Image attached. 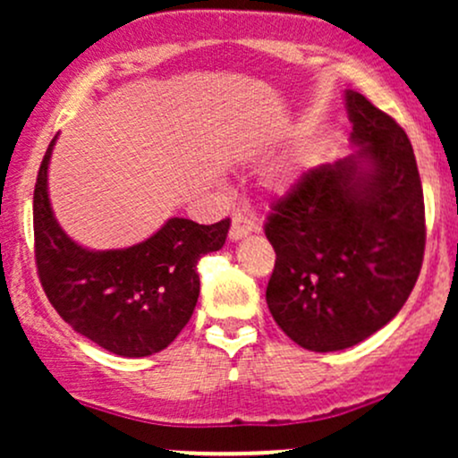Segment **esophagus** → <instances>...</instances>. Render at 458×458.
<instances>
[{
	"mask_svg": "<svg viewBox=\"0 0 458 458\" xmlns=\"http://www.w3.org/2000/svg\"><path fill=\"white\" fill-rule=\"evenodd\" d=\"M251 233H254V224L245 219L243 215H234L233 224H230V241H241Z\"/></svg>",
	"mask_w": 458,
	"mask_h": 458,
	"instance_id": "obj_1",
	"label": "esophagus"
}]
</instances>
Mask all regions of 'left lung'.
I'll list each match as a JSON object with an SVG mask.
<instances>
[{
	"label": "left lung",
	"instance_id": "obj_1",
	"mask_svg": "<svg viewBox=\"0 0 458 458\" xmlns=\"http://www.w3.org/2000/svg\"><path fill=\"white\" fill-rule=\"evenodd\" d=\"M353 152L299 178L273 207L267 306L293 343L317 353L370 338L401 312L424 259V196L407 133L344 90Z\"/></svg>",
	"mask_w": 458,
	"mask_h": 458
}]
</instances>
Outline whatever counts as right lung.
I'll return each mask as SVG.
<instances>
[{"label": "right lung", "instance_id": "obj_1", "mask_svg": "<svg viewBox=\"0 0 458 458\" xmlns=\"http://www.w3.org/2000/svg\"><path fill=\"white\" fill-rule=\"evenodd\" d=\"M51 140L34 189L36 265L51 306L77 334L120 357H148L174 343L199 295L198 260L222 250L230 219L199 225L170 217L140 243L90 250L57 224L49 198Z\"/></svg>", "mask_w": 458, "mask_h": 458}]
</instances>
